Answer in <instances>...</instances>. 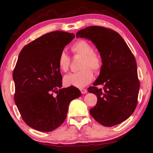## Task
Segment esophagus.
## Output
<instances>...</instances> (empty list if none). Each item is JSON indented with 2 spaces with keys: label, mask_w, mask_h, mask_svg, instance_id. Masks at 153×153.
<instances>
[{
  "label": "esophagus",
  "mask_w": 153,
  "mask_h": 153,
  "mask_svg": "<svg viewBox=\"0 0 153 153\" xmlns=\"http://www.w3.org/2000/svg\"><path fill=\"white\" fill-rule=\"evenodd\" d=\"M80 91H81L82 94H87V90L86 89H80Z\"/></svg>",
  "instance_id": "34e87169"
}]
</instances>
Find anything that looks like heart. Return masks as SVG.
<instances>
[{
  "label": "heart",
  "mask_w": 153,
  "mask_h": 153,
  "mask_svg": "<svg viewBox=\"0 0 153 153\" xmlns=\"http://www.w3.org/2000/svg\"><path fill=\"white\" fill-rule=\"evenodd\" d=\"M71 50L74 54L82 56L79 72L66 75L64 83L66 86L83 87L87 85L94 79V72H98L102 68V62L98 53L93 51V47L85 40H80L72 45ZM58 66L60 71L66 72L71 65V57L66 52L62 51L58 57ZM92 69L91 70V69Z\"/></svg>",
  "instance_id": "b5f03b06"
}]
</instances>
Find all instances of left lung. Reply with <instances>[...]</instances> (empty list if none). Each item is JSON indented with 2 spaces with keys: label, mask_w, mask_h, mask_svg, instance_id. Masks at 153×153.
I'll list each match as a JSON object with an SVG mask.
<instances>
[{
  "label": "left lung",
  "mask_w": 153,
  "mask_h": 153,
  "mask_svg": "<svg viewBox=\"0 0 153 153\" xmlns=\"http://www.w3.org/2000/svg\"><path fill=\"white\" fill-rule=\"evenodd\" d=\"M96 45L102 58L99 76L88 91L96 95V106L89 110L93 118L102 126L121 123L133 114L137 104L140 81L137 64L123 39L113 30L89 26L76 33ZM102 85V89L97 88Z\"/></svg>",
  "instance_id": "obj_1"
}]
</instances>
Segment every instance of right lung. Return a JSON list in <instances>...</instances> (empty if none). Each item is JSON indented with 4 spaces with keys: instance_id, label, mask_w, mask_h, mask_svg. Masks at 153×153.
I'll use <instances>...</instances> for the list:
<instances>
[{
    "instance_id": "add662e5",
    "label": "right lung",
    "mask_w": 153,
    "mask_h": 153,
    "mask_svg": "<svg viewBox=\"0 0 153 153\" xmlns=\"http://www.w3.org/2000/svg\"><path fill=\"white\" fill-rule=\"evenodd\" d=\"M73 33L54 31L24 47L13 72L14 100L22 119L40 131H53L63 123L72 100L81 96L76 87H62L58 57L74 39Z\"/></svg>"
}]
</instances>
